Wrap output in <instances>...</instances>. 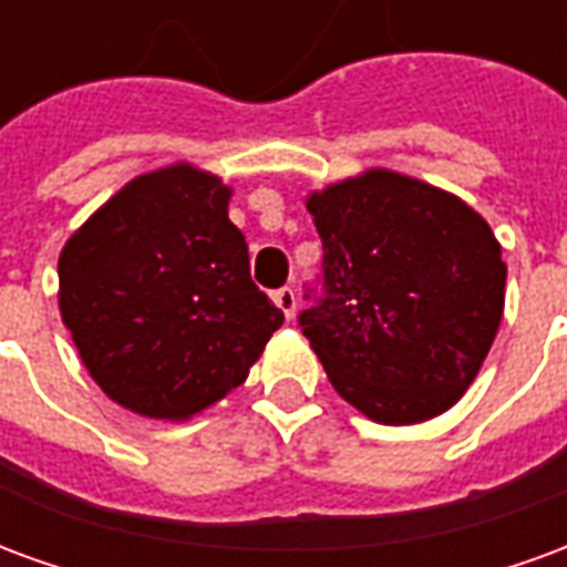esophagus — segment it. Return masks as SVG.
Segmentation results:
<instances>
[{
  "instance_id": "esophagus-1",
  "label": "esophagus",
  "mask_w": 567,
  "mask_h": 567,
  "mask_svg": "<svg viewBox=\"0 0 567 567\" xmlns=\"http://www.w3.org/2000/svg\"><path fill=\"white\" fill-rule=\"evenodd\" d=\"M272 303L282 309L285 319H295V309H297V297L291 288H279V291H272Z\"/></svg>"
}]
</instances>
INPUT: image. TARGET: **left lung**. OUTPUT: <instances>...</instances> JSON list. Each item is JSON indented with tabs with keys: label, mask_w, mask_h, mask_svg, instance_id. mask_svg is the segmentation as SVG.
I'll list each match as a JSON object with an SVG mask.
<instances>
[{
	"label": "left lung",
	"mask_w": 567,
	"mask_h": 567,
	"mask_svg": "<svg viewBox=\"0 0 567 567\" xmlns=\"http://www.w3.org/2000/svg\"><path fill=\"white\" fill-rule=\"evenodd\" d=\"M307 209L324 297L300 328L337 394L380 425L458 404L504 316L507 264L486 218L382 166L312 190Z\"/></svg>",
	"instance_id": "obj_1"
}]
</instances>
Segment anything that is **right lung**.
<instances>
[{"mask_svg": "<svg viewBox=\"0 0 567 567\" xmlns=\"http://www.w3.org/2000/svg\"><path fill=\"white\" fill-rule=\"evenodd\" d=\"M234 187L178 161L130 178L60 251V316L115 404L185 422L243 385L282 328L248 276Z\"/></svg>", "mask_w": 567, "mask_h": 567, "instance_id": "1", "label": "right lung"}]
</instances>
